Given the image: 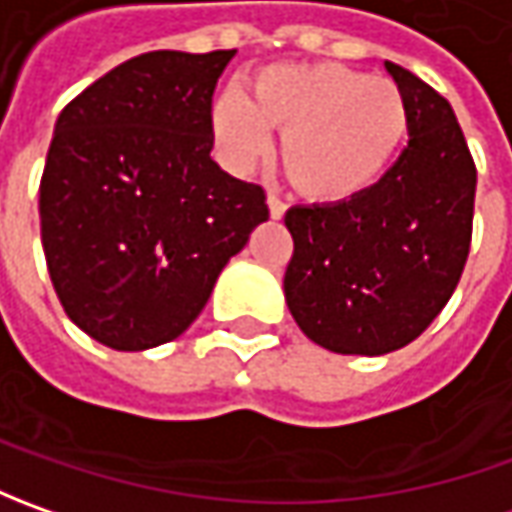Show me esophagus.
<instances>
[{
  "instance_id": "esophagus-1",
  "label": "esophagus",
  "mask_w": 512,
  "mask_h": 512,
  "mask_svg": "<svg viewBox=\"0 0 512 512\" xmlns=\"http://www.w3.org/2000/svg\"><path fill=\"white\" fill-rule=\"evenodd\" d=\"M267 207H270V219H282L287 210L285 202H279L276 196H270V199H267Z\"/></svg>"
}]
</instances>
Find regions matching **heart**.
Masks as SVG:
<instances>
[{
    "label": "heart",
    "instance_id": "b5f03b06",
    "mask_svg": "<svg viewBox=\"0 0 512 512\" xmlns=\"http://www.w3.org/2000/svg\"><path fill=\"white\" fill-rule=\"evenodd\" d=\"M410 125L402 90L387 79L333 62L270 65L225 90L210 108V130L230 168L247 170L279 130V165L299 196L342 205L367 193L396 162Z\"/></svg>",
    "mask_w": 512,
    "mask_h": 512
}]
</instances>
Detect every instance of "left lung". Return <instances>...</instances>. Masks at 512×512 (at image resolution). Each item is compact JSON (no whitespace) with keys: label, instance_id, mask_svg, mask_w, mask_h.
<instances>
[{"label":"left lung","instance_id":"left-lung-1","mask_svg":"<svg viewBox=\"0 0 512 512\" xmlns=\"http://www.w3.org/2000/svg\"><path fill=\"white\" fill-rule=\"evenodd\" d=\"M402 90L407 148L353 202L285 213L293 259L285 302L310 342L344 356H384L430 325L470 253L476 165L450 102L384 62Z\"/></svg>","mask_w":512,"mask_h":512}]
</instances>
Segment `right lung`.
<instances>
[{
    "label": "right lung",
    "instance_id": "right-lung-1",
    "mask_svg": "<svg viewBox=\"0 0 512 512\" xmlns=\"http://www.w3.org/2000/svg\"><path fill=\"white\" fill-rule=\"evenodd\" d=\"M233 56H133L56 119L39 185L45 262L70 322L105 347L182 336L267 222L265 190L210 159V102Z\"/></svg>",
    "mask_w": 512,
    "mask_h": 512
}]
</instances>
